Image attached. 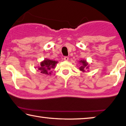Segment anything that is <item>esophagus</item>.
<instances>
[{
    "label": "esophagus",
    "mask_w": 126,
    "mask_h": 126,
    "mask_svg": "<svg viewBox=\"0 0 126 126\" xmlns=\"http://www.w3.org/2000/svg\"><path fill=\"white\" fill-rule=\"evenodd\" d=\"M63 60H64V61H68V60H69V58H68V57H65L64 58H63Z\"/></svg>",
    "instance_id": "esophagus-1"
}]
</instances>
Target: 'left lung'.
<instances>
[{
	"mask_svg": "<svg viewBox=\"0 0 126 126\" xmlns=\"http://www.w3.org/2000/svg\"><path fill=\"white\" fill-rule=\"evenodd\" d=\"M79 63L80 65V66L79 67L80 71H82L83 72H85L86 70L89 71V65L88 63H87L86 60H80L79 61Z\"/></svg>",
	"mask_w": 126,
	"mask_h": 126,
	"instance_id": "obj_1",
	"label": "left lung"
}]
</instances>
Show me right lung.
<instances>
[{
	"mask_svg": "<svg viewBox=\"0 0 126 126\" xmlns=\"http://www.w3.org/2000/svg\"><path fill=\"white\" fill-rule=\"evenodd\" d=\"M57 63H58V61L46 58L44 61H41L40 65L36 68H38V70H40L42 74H46V75H51L52 72L51 69L55 68Z\"/></svg>",
	"mask_w": 126,
	"mask_h": 126,
	"instance_id": "add662e5",
	"label": "right lung"
}]
</instances>
